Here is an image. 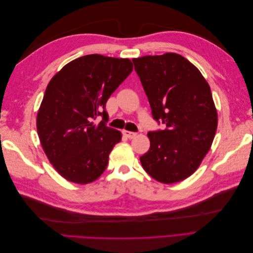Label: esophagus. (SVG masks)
<instances>
[{"label":"esophagus","mask_w":253,"mask_h":253,"mask_svg":"<svg viewBox=\"0 0 253 253\" xmlns=\"http://www.w3.org/2000/svg\"><path fill=\"white\" fill-rule=\"evenodd\" d=\"M122 134H124L126 137H127V138H129V139H132V138H134V137L137 135L136 133H134V132H129V131H122Z\"/></svg>","instance_id":"esophagus-1"}]
</instances>
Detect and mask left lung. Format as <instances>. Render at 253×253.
<instances>
[{
  "label": "left lung",
  "instance_id": "8db88e82",
  "mask_svg": "<svg viewBox=\"0 0 253 253\" xmlns=\"http://www.w3.org/2000/svg\"><path fill=\"white\" fill-rule=\"evenodd\" d=\"M151 105L164 129L151 131L144 171L163 183L192 175L210 150L217 127L211 89L201 72L178 53L133 59Z\"/></svg>",
  "mask_w": 253,
  "mask_h": 253
}]
</instances>
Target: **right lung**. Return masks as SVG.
<instances>
[{
	"instance_id": "right-lung-1",
	"label": "right lung",
	"mask_w": 253,
	"mask_h": 253,
	"mask_svg": "<svg viewBox=\"0 0 253 253\" xmlns=\"http://www.w3.org/2000/svg\"><path fill=\"white\" fill-rule=\"evenodd\" d=\"M133 71L128 59L87 55L53 76L37 116L41 145L57 172L72 182L96 180L121 133L106 126L105 104ZM98 116L99 125L91 122Z\"/></svg>"
}]
</instances>
